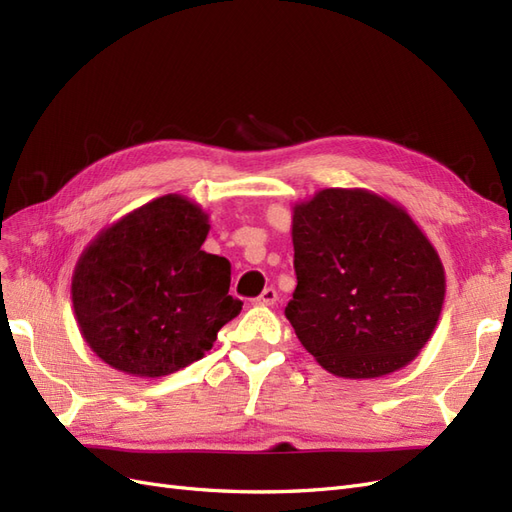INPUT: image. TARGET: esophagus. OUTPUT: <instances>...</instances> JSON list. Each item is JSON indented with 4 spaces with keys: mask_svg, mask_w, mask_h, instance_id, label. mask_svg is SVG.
Instances as JSON below:
<instances>
[{
    "mask_svg": "<svg viewBox=\"0 0 512 512\" xmlns=\"http://www.w3.org/2000/svg\"><path fill=\"white\" fill-rule=\"evenodd\" d=\"M277 301V290L275 288H265L258 297L254 299L256 305H273Z\"/></svg>",
    "mask_w": 512,
    "mask_h": 512,
    "instance_id": "34e87169",
    "label": "esophagus"
}]
</instances>
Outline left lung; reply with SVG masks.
<instances>
[{"mask_svg": "<svg viewBox=\"0 0 512 512\" xmlns=\"http://www.w3.org/2000/svg\"><path fill=\"white\" fill-rule=\"evenodd\" d=\"M297 288L286 307L303 348L339 378H380L429 342L444 303L436 247L399 205L320 190L294 205Z\"/></svg>", "mask_w": 512, "mask_h": 512, "instance_id": "obj_1", "label": "left lung"}]
</instances>
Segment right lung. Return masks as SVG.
<instances>
[{"label":"right lung","mask_w":512,"mask_h":512,"mask_svg":"<svg viewBox=\"0 0 512 512\" xmlns=\"http://www.w3.org/2000/svg\"><path fill=\"white\" fill-rule=\"evenodd\" d=\"M209 215L166 194L104 228L72 275L81 335L104 363L138 378L168 376L203 359L241 312L230 262L200 250Z\"/></svg>","instance_id":"right-lung-1"}]
</instances>
